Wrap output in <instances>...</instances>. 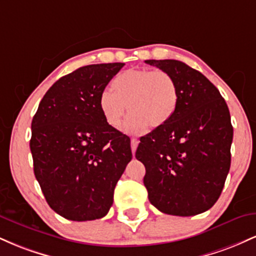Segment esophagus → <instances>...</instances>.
Segmentation results:
<instances>
[{"instance_id":"obj_1","label":"esophagus","mask_w":256,"mask_h":256,"mask_svg":"<svg viewBox=\"0 0 256 256\" xmlns=\"http://www.w3.org/2000/svg\"><path fill=\"white\" fill-rule=\"evenodd\" d=\"M137 146H138L137 138H131V150H132V152H134H134H136Z\"/></svg>"}]
</instances>
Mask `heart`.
<instances>
[{
  "label": "heart",
  "mask_w": 256,
  "mask_h": 256,
  "mask_svg": "<svg viewBox=\"0 0 256 256\" xmlns=\"http://www.w3.org/2000/svg\"><path fill=\"white\" fill-rule=\"evenodd\" d=\"M112 90L102 91L100 108L108 125L119 128L128 104L131 116L125 128L140 132L150 124L165 125L178 104V88L171 74L161 70H128L112 82Z\"/></svg>",
  "instance_id": "1"
}]
</instances>
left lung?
I'll return each mask as SVG.
<instances>
[{"instance_id": "obj_1", "label": "left lung", "mask_w": 256, "mask_h": 256, "mask_svg": "<svg viewBox=\"0 0 256 256\" xmlns=\"http://www.w3.org/2000/svg\"><path fill=\"white\" fill-rule=\"evenodd\" d=\"M172 76L178 104L165 125L140 137L136 158L150 204L178 216L204 213L218 201L231 165L234 128L225 100L202 74L178 60H146Z\"/></svg>"}]
</instances>
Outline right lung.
<instances>
[{
	"mask_svg": "<svg viewBox=\"0 0 256 256\" xmlns=\"http://www.w3.org/2000/svg\"><path fill=\"white\" fill-rule=\"evenodd\" d=\"M125 64H98L64 76L32 119L34 172L48 204L73 222L104 216L132 158L130 137L110 128L100 96Z\"/></svg>",
	"mask_w": 256,
	"mask_h": 256,
	"instance_id": "obj_1",
	"label": "right lung"
}]
</instances>
